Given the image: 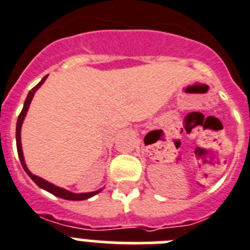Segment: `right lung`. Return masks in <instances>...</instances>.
<instances>
[{"label":"right lung","instance_id":"1","mask_svg":"<svg viewBox=\"0 0 250 250\" xmlns=\"http://www.w3.org/2000/svg\"><path fill=\"white\" fill-rule=\"evenodd\" d=\"M47 76H48V75H46L42 80L40 81V83H37L36 86H35L34 89L28 92L25 104H23V109H22L21 114L19 115V119H17L16 145H17V152H19L20 161H21L22 167H23V170H25L26 173H27V175L30 176V178L32 179V180H34V182L36 183V184L39 185L41 189H43V190L48 191V193L54 194V195L59 196V198H62V199H66V200H85V199H89V198H91V196H94V195H96L98 193H100L103 189H99V190H96V191H90V193H81V194L71 193V191L66 190V189H63V188L56 187V185L46 182L45 179L34 175V174L31 173L30 170L27 169V167H26V164H25V159H23V152H22V146H21V126H22V123H23V119H25L26 114H27V110H28V107H30V104H31V101H32V98H34L35 92H36L37 90L40 89V86L45 83V80L47 79Z\"/></svg>","mask_w":250,"mask_h":250}]
</instances>
